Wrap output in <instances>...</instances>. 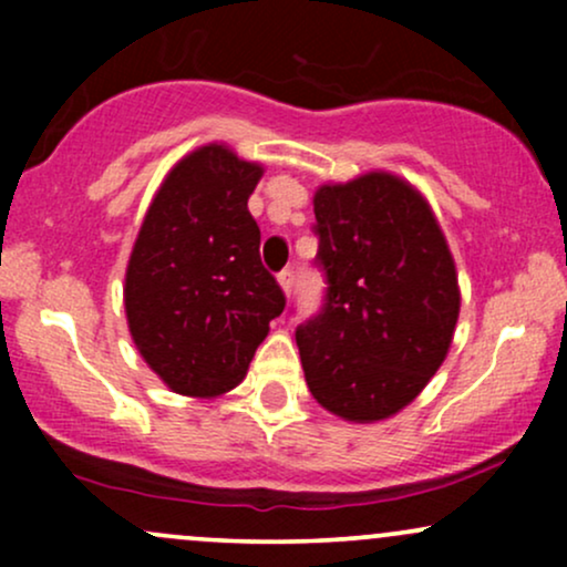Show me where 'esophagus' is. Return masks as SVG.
Wrapping results in <instances>:
<instances>
[{
    "instance_id": "1",
    "label": "esophagus",
    "mask_w": 567,
    "mask_h": 567,
    "mask_svg": "<svg viewBox=\"0 0 567 567\" xmlns=\"http://www.w3.org/2000/svg\"><path fill=\"white\" fill-rule=\"evenodd\" d=\"M277 282H279V288L285 290V296H290V290H292V282H296V275H292V269L288 266V269H282L277 275Z\"/></svg>"
}]
</instances>
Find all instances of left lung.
Masks as SVG:
<instances>
[{
  "instance_id": "8db88e82",
  "label": "left lung",
  "mask_w": 567,
  "mask_h": 567,
  "mask_svg": "<svg viewBox=\"0 0 567 567\" xmlns=\"http://www.w3.org/2000/svg\"><path fill=\"white\" fill-rule=\"evenodd\" d=\"M320 315L298 324L309 392L357 424L410 405L437 373L458 322V275L429 202L392 173L315 192Z\"/></svg>"
}]
</instances>
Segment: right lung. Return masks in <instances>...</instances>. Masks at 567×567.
Returning a JSON list of instances; mask_svg holds the SVG:
<instances>
[{"mask_svg":"<svg viewBox=\"0 0 567 567\" xmlns=\"http://www.w3.org/2000/svg\"><path fill=\"white\" fill-rule=\"evenodd\" d=\"M261 175V165L220 143L186 154L154 194L130 252V336L178 394L218 396L237 386L285 309L247 210Z\"/></svg>","mask_w":567,"mask_h":567,"instance_id":"1","label":"right lung"}]
</instances>
